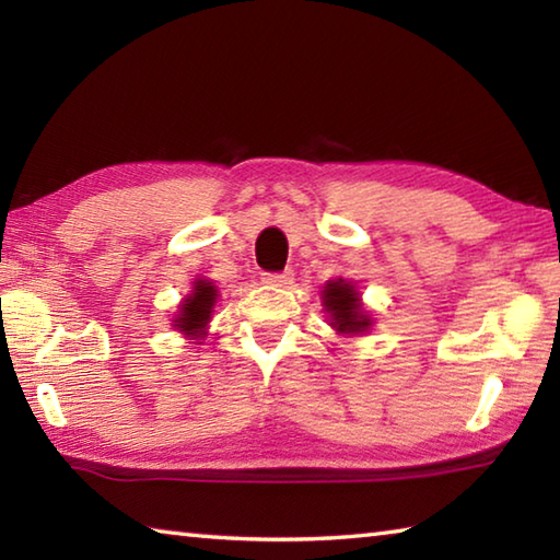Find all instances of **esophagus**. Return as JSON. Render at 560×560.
I'll return each instance as SVG.
<instances>
[{
	"label": "esophagus",
	"instance_id": "34e87169",
	"mask_svg": "<svg viewBox=\"0 0 560 560\" xmlns=\"http://www.w3.org/2000/svg\"><path fill=\"white\" fill-rule=\"evenodd\" d=\"M261 281L269 283V287H289V283L293 281V273L291 271H277V273H261Z\"/></svg>",
	"mask_w": 560,
	"mask_h": 560
}]
</instances>
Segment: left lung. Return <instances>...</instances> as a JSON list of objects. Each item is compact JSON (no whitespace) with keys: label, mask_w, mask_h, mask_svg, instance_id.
<instances>
[{"label":"left lung","mask_w":560,"mask_h":560,"mask_svg":"<svg viewBox=\"0 0 560 560\" xmlns=\"http://www.w3.org/2000/svg\"><path fill=\"white\" fill-rule=\"evenodd\" d=\"M323 305L329 313V325L335 327L339 335H363V331H368L373 325V319L363 311L361 295L355 293L351 281H327L323 291Z\"/></svg>","instance_id":"left-lung-1"}]
</instances>
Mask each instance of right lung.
<instances>
[{"mask_svg": "<svg viewBox=\"0 0 560 560\" xmlns=\"http://www.w3.org/2000/svg\"><path fill=\"white\" fill-rule=\"evenodd\" d=\"M217 295L219 293L217 287H213V281L195 279L192 293L180 303V311H177L173 319V327L177 331H183L187 339H205Z\"/></svg>", "mask_w": 560, "mask_h": 560, "instance_id": "obj_1", "label": "right lung"}]
</instances>
